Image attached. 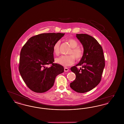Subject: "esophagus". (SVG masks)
<instances>
[{"label": "esophagus", "instance_id": "34e87169", "mask_svg": "<svg viewBox=\"0 0 124 124\" xmlns=\"http://www.w3.org/2000/svg\"><path fill=\"white\" fill-rule=\"evenodd\" d=\"M64 71H69V69L67 67H65L64 68Z\"/></svg>", "mask_w": 124, "mask_h": 124}]
</instances>
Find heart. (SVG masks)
<instances>
[{
    "label": "heart",
    "instance_id": "heart-1",
    "mask_svg": "<svg viewBox=\"0 0 124 124\" xmlns=\"http://www.w3.org/2000/svg\"><path fill=\"white\" fill-rule=\"evenodd\" d=\"M67 41L72 48L69 53V54L71 55H62L55 59V62L56 63L65 66L73 64L75 62L74 57L77 60L79 61L82 59L83 56L82 50L80 47H78V43L76 40L73 39H68ZM60 43V42L59 40L53 45V53L56 55H58L59 54Z\"/></svg>",
    "mask_w": 124,
    "mask_h": 124
}]
</instances>
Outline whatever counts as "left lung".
I'll use <instances>...</instances> for the list:
<instances>
[{"instance_id": "8db88e82", "label": "left lung", "mask_w": 124, "mask_h": 124, "mask_svg": "<svg viewBox=\"0 0 124 124\" xmlns=\"http://www.w3.org/2000/svg\"><path fill=\"white\" fill-rule=\"evenodd\" d=\"M84 48L83 56L79 62L71 68L76 78L70 87L79 93H85L95 88L100 83L105 66L102 48L97 40L86 34H76ZM82 67L78 69L76 66Z\"/></svg>"}]
</instances>
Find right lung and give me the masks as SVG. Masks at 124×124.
<instances>
[{"mask_svg": "<svg viewBox=\"0 0 124 124\" xmlns=\"http://www.w3.org/2000/svg\"><path fill=\"white\" fill-rule=\"evenodd\" d=\"M65 33H46L33 36L22 47L18 69L25 84L31 91L43 93L53 86L56 76L64 67L53 63V46ZM51 67L48 68L47 65Z\"/></svg>", "mask_w": 124, "mask_h": 124, "instance_id": "right-lung-1", "label": "right lung"}]
</instances>
